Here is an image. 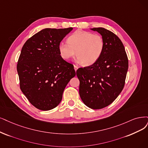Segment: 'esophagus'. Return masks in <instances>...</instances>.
I'll list each match as a JSON object with an SVG mask.
<instances>
[{"label": "esophagus", "instance_id": "obj_1", "mask_svg": "<svg viewBox=\"0 0 148 148\" xmlns=\"http://www.w3.org/2000/svg\"><path fill=\"white\" fill-rule=\"evenodd\" d=\"M74 70H75V71H77V70L78 69V68H79V67L77 66H75V65H74Z\"/></svg>", "mask_w": 148, "mask_h": 148}]
</instances>
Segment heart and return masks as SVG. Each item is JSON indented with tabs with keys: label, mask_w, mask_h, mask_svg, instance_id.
Returning <instances> with one entry per match:
<instances>
[{
	"label": "heart",
	"mask_w": 148,
	"mask_h": 148,
	"mask_svg": "<svg viewBox=\"0 0 148 148\" xmlns=\"http://www.w3.org/2000/svg\"><path fill=\"white\" fill-rule=\"evenodd\" d=\"M104 42L101 36L85 31H76L68 38V43L61 42L58 52L61 57L69 60L77 57V62L85 66L96 63L101 56Z\"/></svg>",
	"instance_id": "1"
}]
</instances>
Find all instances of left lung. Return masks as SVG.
<instances>
[{"label":"left lung","instance_id":"left-lung-1","mask_svg":"<svg viewBox=\"0 0 148 148\" xmlns=\"http://www.w3.org/2000/svg\"><path fill=\"white\" fill-rule=\"evenodd\" d=\"M100 34L104 47L100 58L91 66L79 68V95L85 104L101 109L112 103L122 91L128 70V58L121 41L102 27L90 29Z\"/></svg>","mask_w":148,"mask_h":148}]
</instances>
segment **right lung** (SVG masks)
<instances>
[{
	"mask_svg": "<svg viewBox=\"0 0 148 148\" xmlns=\"http://www.w3.org/2000/svg\"><path fill=\"white\" fill-rule=\"evenodd\" d=\"M73 28L45 29L24 45L17 64L20 88L29 102L41 110L56 107L70 80L75 75L72 64L64 60L58 45Z\"/></svg>",
	"mask_w": 148,
	"mask_h": 148,
	"instance_id": "obj_1",
	"label": "right lung"
}]
</instances>
